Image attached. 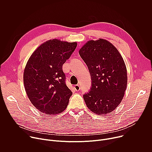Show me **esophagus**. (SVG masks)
<instances>
[{"mask_svg": "<svg viewBox=\"0 0 152 152\" xmlns=\"http://www.w3.org/2000/svg\"><path fill=\"white\" fill-rule=\"evenodd\" d=\"M74 88H75V90L76 91H79L80 90V86H79V85H75V86H74Z\"/></svg>", "mask_w": 152, "mask_h": 152, "instance_id": "34e87169", "label": "esophagus"}]
</instances>
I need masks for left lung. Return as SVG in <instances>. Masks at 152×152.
I'll return each instance as SVG.
<instances>
[{
  "mask_svg": "<svg viewBox=\"0 0 152 152\" xmlns=\"http://www.w3.org/2000/svg\"><path fill=\"white\" fill-rule=\"evenodd\" d=\"M79 53L92 80L90 91L83 95L86 106L98 115L112 113L127 88V69L123 57L111 42L103 38L88 41Z\"/></svg>",
  "mask_w": 152,
  "mask_h": 152,
  "instance_id": "1",
  "label": "left lung"
}]
</instances>
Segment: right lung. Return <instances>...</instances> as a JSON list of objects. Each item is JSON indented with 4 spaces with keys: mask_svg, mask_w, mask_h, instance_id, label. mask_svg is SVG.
<instances>
[{
    "mask_svg": "<svg viewBox=\"0 0 152 152\" xmlns=\"http://www.w3.org/2000/svg\"><path fill=\"white\" fill-rule=\"evenodd\" d=\"M77 45L51 39L42 43L29 58L23 72L24 86L31 102L40 112L55 115L67 108L72 92L65 82L62 65Z\"/></svg>",
    "mask_w": 152,
    "mask_h": 152,
    "instance_id": "obj_1",
    "label": "right lung"
}]
</instances>
